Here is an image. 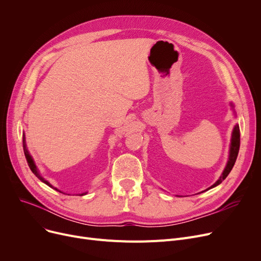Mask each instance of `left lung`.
Segmentation results:
<instances>
[{
	"instance_id": "8db88e82",
	"label": "left lung",
	"mask_w": 261,
	"mask_h": 261,
	"mask_svg": "<svg viewBox=\"0 0 261 261\" xmlns=\"http://www.w3.org/2000/svg\"><path fill=\"white\" fill-rule=\"evenodd\" d=\"M230 107L234 109V105L230 102ZM239 147H240V130H239V126L235 125L234 129H232L231 132V139H230V144H229V152H228V160L226 163V166L224 168V170L222 171V174L220 175V177L211 186L208 187L206 190L214 188L216 186H218L219 184H221L223 180H225V177L228 175V173L230 172V170L232 169L235 165V162L237 160V155L239 152ZM204 190V191H206ZM204 191H201V193H204Z\"/></svg>"
}]
</instances>
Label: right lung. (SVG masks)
Instances as JSON below:
<instances>
[{
	"mask_svg": "<svg viewBox=\"0 0 261 261\" xmlns=\"http://www.w3.org/2000/svg\"><path fill=\"white\" fill-rule=\"evenodd\" d=\"M23 149H24V154H25V158H26L27 164H29V166H30L31 170H32V171H33V173L38 177V179H39L41 182H43L44 184H46L47 186H49L50 188H53V189H55V190L59 191V193L64 194L63 191H61V190H59L58 188H56L55 186H53V185H51L47 180H45L44 177L40 174V171H39V169H38V167H37V165H36V163H35V161H34L33 156L31 155V153H30V151H29V149H27L26 141H25V134H24V133H23ZM87 194H88V191H86V193H82V194H80L79 196H85V195H87ZM64 195H66V194H64Z\"/></svg>",
	"mask_w": 261,
	"mask_h": 261,
	"instance_id": "right-lung-1",
	"label": "right lung"
}]
</instances>
